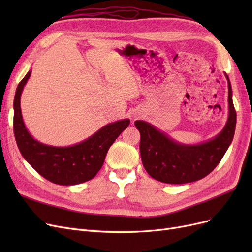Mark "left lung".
I'll use <instances>...</instances> for the list:
<instances>
[{"instance_id": "obj_1", "label": "left lung", "mask_w": 252, "mask_h": 252, "mask_svg": "<svg viewBox=\"0 0 252 252\" xmlns=\"http://www.w3.org/2000/svg\"><path fill=\"white\" fill-rule=\"evenodd\" d=\"M225 77L229 114L223 130L211 140L195 145L182 144L148 122H134L141 134L142 163L150 177L167 184H185L205 178L219 165L233 140L236 125L231 84L226 73Z\"/></svg>"}]
</instances>
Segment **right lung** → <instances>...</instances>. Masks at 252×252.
<instances>
[{
  "mask_svg": "<svg viewBox=\"0 0 252 252\" xmlns=\"http://www.w3.org/2000/svg\"><path fill=\"white\" fill-rule=\"evenodd\" d=\"M30 74L32 70L19 83L13 101V132L21 155L37 173L58 185H77L94 178L102 168L109 147L130 124V120L105 125L88 139L72 146L43 144L28 132L22 117L21 95Z\"/></svg>",
  "mask_w": 252,
  "mask_h": 252,
  "instance_id": "1",
  "label": "right lung"
}]
</instances>
